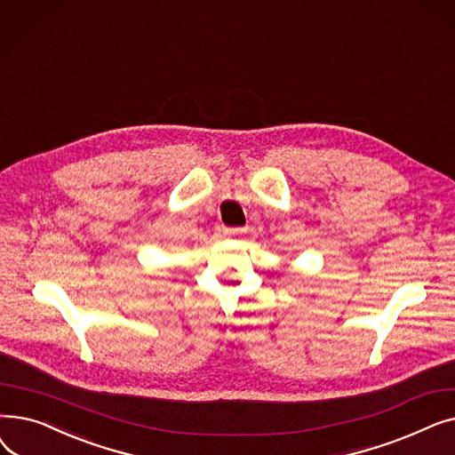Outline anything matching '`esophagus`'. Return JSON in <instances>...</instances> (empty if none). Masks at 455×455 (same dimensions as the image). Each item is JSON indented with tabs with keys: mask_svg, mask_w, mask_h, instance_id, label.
I'll use <instances>...</instances> for the list:
<instances>
[{
	"mask_svg": "<svg viewBox=\"0 0 455 455\" xmlns=\"http://www.w3.org/2000/svg\"><path fill=\"white\" fill-rule=\"evenodd\" d=\"M243 232H245V228H225V235H227V237L240 235V234H243Z\"/></svg>",
	"mask_w": 455,
	"mask_h": 455,
	"instance_id": "34e87169",
	"label": "esophagus"
}]
</instances>
